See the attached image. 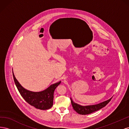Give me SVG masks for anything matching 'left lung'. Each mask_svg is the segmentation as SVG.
<instances>
[{
	"instance_id": "8db88e82",
	"label": "left lung",
	"mask_w": 129,
	"mask_h": 129,
	"mask_svg": "<svg viewBox=\"0 0 129 129\" xmlns=\"http://www.w3.org/2000/svg\"><path fill=\"white\" fill-rule=\"evenodd\" d=\"M112 98V97L107 101H105L104 102L100 103L99 104L95 105H87V106H82V105H80L77 103H75V102H73L71 98V100L74 110L76 112L80 115H88L91 114V113L97 110H99L100 109L104 107L105 105L108 104V103L110 102Z\"/></svg>"
}]
</instances>
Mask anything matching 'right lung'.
<instances>
[{
    "instance_id": "add662e5",
    "label": "right lung",
    "mask_w": 129,
    "mask_h": 129,
    "mask_svg": "<svg viewBox=\"0 0 129 129\" xmlns=\"http://www.w3.org/2000/svg\"><path fill=\"white\" fill-rule=\"evenodd\" d=\"M13 76L19 92L28 104L40 110H47L52 107L54 90L60 84L61 81L50 85L48 88L43 91L33 92L28 90L21 86L15 78L13 72Z\"/></svg>"
}]
</instances>
